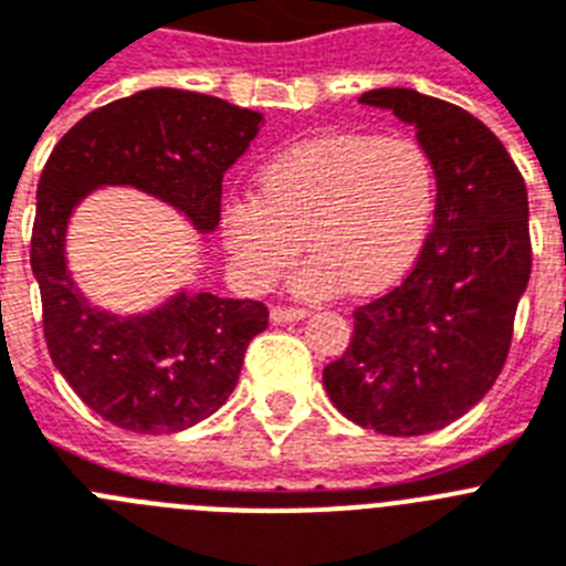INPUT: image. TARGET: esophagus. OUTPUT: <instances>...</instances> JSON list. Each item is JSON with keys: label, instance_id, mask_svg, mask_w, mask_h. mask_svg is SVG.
<instances>
[{"label": "esophagus", "instance_id": "esophagus-1", "mask_svg": "<svg viewBox=\"0 0 566 566\" xmlns=\"http://www.w3.org/2000/svg\"><path fill=\"white\" fill-rule=\"evenodd\" d=\"M270 318L276 324L302 322V318H307V311H304V307H273V311H270Z\"/></svg>", "mask_w": 566, "mask_h": 566}]
</instances>
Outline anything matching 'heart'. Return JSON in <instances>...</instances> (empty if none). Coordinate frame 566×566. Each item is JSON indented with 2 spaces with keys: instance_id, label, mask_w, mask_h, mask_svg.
Instances as JSON below:
<instances>
[{
  "instance_id": "1",
  "label": "heart",
  "mask_w": 566,
  "mask_h": 566,
  "mask_svg": "<svg viewBox=\"0 0 566 566\" xmlns=\"http://www.w3.org/2000/svg\"><path fill=\"white\" fill-rule=\"evenodd\" d=\"M432 201L436 174L416 139L331 134L270 161L259 193L228 201L222 230L250 287L276 282L298 259L304 239L313 259L298 273V293H376L412 264Z\"/></svg>"
}]
</instances>
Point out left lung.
Here are the masks:
<instances>
[{"instance_id": "1", "label": "left lung", "mask_w": 566, "mask_h": 566, "mask_svg": "<svg viewBox=\"0 0 566 566\" xmlns=\"http://www.w3.org/2000/svg\"><path fill=\"white\" fill-rule=\"evenodd\" d=\"M358 102L416 127L436 213L410 276L353 313L324 390L358 427L424 436L479 405L507 361L533 264L527 188L493 130L459 105L410 87H376Z\"/></svg>"}]
</instances>
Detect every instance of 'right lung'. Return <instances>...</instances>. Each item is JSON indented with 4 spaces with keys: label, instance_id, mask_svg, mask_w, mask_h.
<instances>
[{
    "label": "right lung",
    "instance_id": "1",
    "mask_svg": "<svg viewBox=\"0 0 566 566\" xmlns=\"http://www.w3.org/2000/svg\"><path fill=\"white\" fill-rule=\"evenodd\" d=\"M262 113L205 93L150 87L116 99L62 136L36 190L31 268L53 365L78 399L122 430L179 432L233 392L268 307L181 287L147 313L102 311L65 259L73 210L99 188H136L199 233L222 219V179L259 134Z\"/></svg>",
    "mask_w": 566,
    "mask_h": 566
}]
</instances>
